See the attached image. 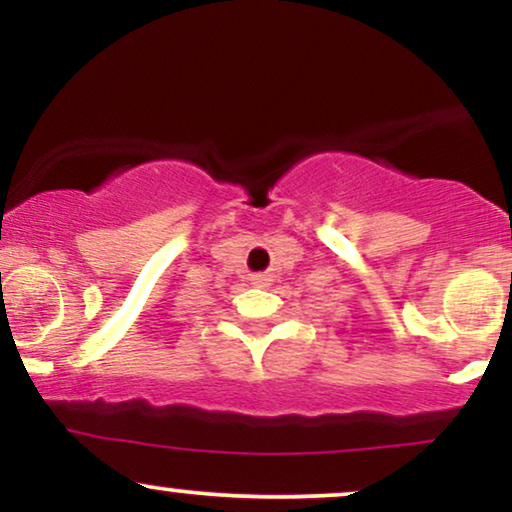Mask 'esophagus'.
<instances>
[{"label": "esophagus", "mask_w": 512, "mask_h": 512, "mask_svg": "<svg viewBox=\"0 0 512 512\" xmlns=\"http://www.w3.org/2000/svg\"><path fill=\"white\" fill-rule=\"evenodd\" d=\"M251 284H254V286H268L270 277L268 275H254V277H251Z\"/></svg>", "instance_id": "esophagus-1"}]
</instances>
